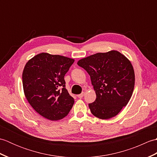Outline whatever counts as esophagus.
Wrapping results in <instances>:
<instances>
[{
    "mask_svg": "<svg viewBox=\"0 0 157 157\" xmlns=\"http://www.w3.org/2000/svg\"><path fill=\"white\" fill-rule=\"evenodd\" d=\"M85 95V92H83L82 93V94H78V96H78V97L79 98H82V97H84V96Z\"/></svg>",
    "mask_w": 157,
    "mask_h": 157,
    "instance_id": "34e87169",
    "label": "esophagus"
}]
</instances>
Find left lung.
Wrapping results in <instances>:
<instances>
[{
    "label": "left lung",
    "mask_w": 157,
    "mask_h": 157,
    "mask_svg": "<svg viewBox=\"0 0 157 157\" xmlns=\"http://www.w3.org/2000/svg\"><path fill=\"white\" fill-rule=\"evenodd\" d=\"M78 65L90 76L95 101L88 105L96 117L107 119L116 116L128 105L135 84L131 62L117 51L98 52L80 59Z\"/></svg>",
    "instance_id": "1"
}]
</instances>
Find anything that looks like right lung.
I'll list each match as a JSON object with an SVG mask.
<instances>
[{
    "label": "right lung",
    "mask_w": 157,
    "mask_h": 157,
    "mask_svg": "<svg viewBox=\"0 0 157 157\" xmlns=\"http://www.w3.org/2000/svg\"><path fill=\"white\" fill-rule=\"evenodd\" d=\"M74 59L42 52L29 60L22 82L26 98L40 115L57 121L68 115L74 99L65 88V75Z\"/></svg>",
    "instance_id": "obj_1"
}]
</instances>
